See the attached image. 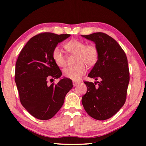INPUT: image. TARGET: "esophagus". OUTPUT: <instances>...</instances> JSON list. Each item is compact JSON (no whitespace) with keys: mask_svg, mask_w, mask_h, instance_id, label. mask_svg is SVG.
<instances>
[{"mask_svg":"<svg viewBox=\"0 0 146 146\" xmlns=\"http://www.w3.org/2000/svg\"><path fill=\"white\" fill-rule=\"evenodd\" d=\"M79 83H80L79 82H76V81H73V85L74 86H76L78 84H79Z\"/></svg>","mask_w":146,"mask_h":146,"instance_id":"esophagus-1","label":"esophagus"}]
</instances>
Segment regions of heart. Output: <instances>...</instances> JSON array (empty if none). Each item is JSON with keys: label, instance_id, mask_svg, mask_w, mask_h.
Returning a JSON list of instances; mask_svg holds the SVG:
<instances>
[{"label": "heart", "instance_id": "obj_1", "mask_svg": "<svg viewBox=\"0 0 146 146\" xmlns=\"http://www.w3.org/2000/svg\"><path fill=\"white\" fill-rule=\"evenodd\" d=\"M65 48L71 54H75V66L64 69V75L73 80H78L87 71V66H95L99 58V51L95 44H86L82 40L73 38L66 43ZM51 56L55 63L60 68L67 64L66 57L58 46L53 48Z\"/></svg>", "mask_w": 146, "mask_h": 146}]
</instances>
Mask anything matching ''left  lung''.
Returning a JSON list of instances; mask_svg holds the SVG:
<instances>
[{
    "label": "left lung",
    "mask_w": 146,
    "mask_h": 146,
    "mask_svg": "<svg viewBox=\"0 0 146 146\" xmlns=\"http://www.w3.org/2000/svg\"><path fill=\"white\" fill-rule=\"evenodd\" d=\"M82 36L93 41L99 51L98 60L88 76L100 80L95 84L84 82L87 92L82 98V103L90 117L104 120L115 115L126 100L129 82L127 58L117 42L107 34L97 32Z\"/></svg>",
    "instance_id": "left-lung-1"
}]
</instances>
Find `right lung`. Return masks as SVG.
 Returning a JSON list of instances; mask_svg holds the SVG:
<instances>
[{
    "instance_id": "add662e5",
    "label": "right lung",
    "mask_w": 146,
    "mask_h": 146,
    "mask_svg": "<svg viewBox=\"0 0 146 146\" xmlns=\"http://www.w3.org/2000/svg\"><path fill=\"white\" fill-rule=\"evenodd\" d=\"M70 36L48 32L39 33L29 39L17 58L15 81L20 101L37 119L49 120L54 117L73 88L72 80L67 78L57 84H48L62 75L51 56L53 49Z\"/></svg>"
}]
</instances>
